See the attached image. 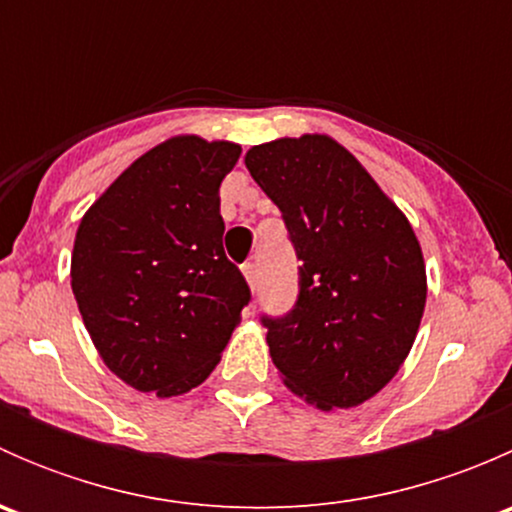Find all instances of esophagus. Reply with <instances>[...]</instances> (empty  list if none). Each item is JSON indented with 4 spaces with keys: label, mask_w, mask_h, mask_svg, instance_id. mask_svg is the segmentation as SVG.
<instances>
[{
    "label": "esophagus",
    "mask_w": 512,
    "mask_h": 512,
    "mask_svg": "<svg viewBox=\"0 0 512 512\" xmlns=\"http://www.w3.org/2000/svg\"><path fill=\"white\" fill-rule=\"evenodd\" d=\"M242 275H245V280H247V285H250V289L257 287V265H255V262H245V265H242Z\"/></svg>",
    "instance_id": "obj_1"
}]
</instances>
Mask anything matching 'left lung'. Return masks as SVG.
<instances>
[{"instance_id":"obj_1","label":"left lung","mask_w":512,"mask_h":512,"mask_svg":"<svg viewBox=\"0 0 512 512\" xmlns=\"http://www.w3.org/2000/svg\"><path fill=\"white\" fill-rule=\"evenodd\" d=\"M245 165L282 210L299 267L285 317H262L287 389L322 411L379 394L409 356L426 307V265L406 215L334 138L252 146Z\"/></svg>"}]
</instances>
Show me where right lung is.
<instances>
[{
  "instance_id": "1",
  "label": "right lung",
  "mask_w": 512,
  "mask_h": 512,
  "mask_svg": "<svg viewBox=\"0 0 512 512\" xmlns=\"http://www.w3.org/2000/svg\"><path fill=\"white\" fill-rule=\"evenodd\" d=\"M240 151L168 138L133 160L76 230L71 289L91 342L143 394L170 399L203 384L250 302L220 215V183Z\"/></svg>"
}]
</instances>
